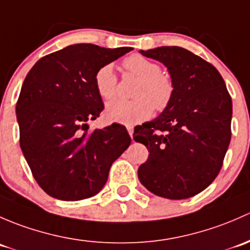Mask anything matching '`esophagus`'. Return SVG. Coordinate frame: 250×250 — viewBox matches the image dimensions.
Listing matches in <instances>:
<instances>
[{
	"instance_id": "obj_1",
	"label": "esophagus",
	"mask_w": 250,
	"mask_h": 250,
	"mask_svg": "<svg viewBox=\"0 0 250 250\" xmlns=\"http://www.w3.org/2000/svg\"><path fill=\"white\" fill-rule=\"evenodd\" d=\"M126 128H127L128 135H130L131 137H132V135H133V127H132V126H127V127H126Z\"/></svg>"
}]
</instances>
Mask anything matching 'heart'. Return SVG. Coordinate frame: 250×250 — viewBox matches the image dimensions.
Returning <instances> with one entry per match:
<instances>
[{"label": "heart", "instance_id": "heart-1", "mask_svg": "<svg viewBox=\"0 0 250 250\" xmlns=\"http://www.w3.org/2000/svg\"><path fill=\"white\" fill-rule=\"evenodd\" d=\"M124 67L128 73L137 77L131 101L113 100L108 102L104 115L108 120L120 124L133 125L150 118L153 108L163 110L169 104L173 96V83L169 77L161 73L160 66L138 54L124 60ZM96 91L102 99L115 96L117 76L112 63H106L96 71L94 77Z\"/></svg>", "mask_w": 250, "mask_h": 250}]
</instances>
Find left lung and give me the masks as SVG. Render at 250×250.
Listing matches in <instances>:
<instances>
[{"mask_svg":"<svg viewBox=\"0 0 250 250\" xmlns=\"http://www.w3.org/2000/svg\"><path fill=\"white\" fill-rule=\"evenodd\" d=\"M167 67L171 102L133 133L149 151L138 179L154 195L183 200L215 179L231 140L232 101L218 69L181 47L140 50Z\"/></svg>","mask_w":250,"mask_h":250,"instance_id":"left-lung-1","label":"left lung"}]
</instances>
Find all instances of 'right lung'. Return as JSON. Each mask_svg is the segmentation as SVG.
Masks as SVG:
<instances>
[{
    "label": "right lung",
    "mask_w": 250,
    "mask_h": 250,
    "mask_svg": "<svg viewBox=\"0 0 250 250\" xmlns=\"http://www.w3.org/2000/svg\"><path fill=\"white\" fill-rule=\"evenodd\" d=\"M130 50L72 44L40 59L27 73L15 109L20 148L36 182L51 197L79 201L96 195L130 146L123 126L89 131L87 124L104 107L95 73Z\"/></svg>",
    "instance_id": "obj_1"
}]
</instances>
